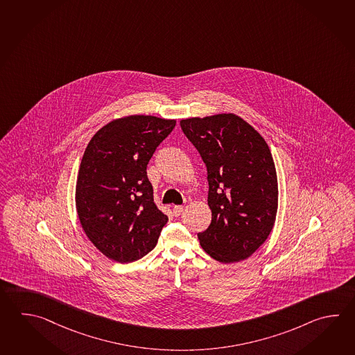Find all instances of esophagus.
<instances>
[{"label":"esophagus","instance_id":"1","mask_svg":"<svg viewBox=\"0 0 355 355\" xmlns=\"http://www.w3.org/2000/svg\"><path fill=\"white\" fill-rule=\"evenodd\" d=\"M182 212H183V206H174L173 207V215L175 217L180 216Z\"/></svg>","mask_w":355,"mask_h":355}]
</instances>
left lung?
Wrapping results in <instances>:
<instances>
[{
    "label": "left lung",
    "mask_w": 355,
    "mask_h": 355,
    "mask_svg": "<svg viewBox=\"0 0 355 355\" xmlns=\"http://www.w3.org/2000/svg\"><path fill=\"white\" fill-rule=\"evenodd\" d=\"M181 128L207 168L211 224L200 244L221 263L244 261L275 225L278 182L266 140L234 114L181 120Z\"/></svg>",
    "instance_id": "obj_1"
}]
</instances>
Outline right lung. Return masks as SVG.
Wrapping results in <instances>:
<instances>
[{
  "mask_svg": "<svg viewBox=\"0 0 355 355\" xmlns=\"http://www.w3.org/2000/svg\"><path fill=\"white\" fill-rule=\"evenodd\" d=\"M175 120L134 115L97 131L80 162L76 207L102 254L130 263L152 252L168 217L157 207L146 166Z\"/></svg>",
  "mask_w": 355,
  "mask_h": 355,
  "instance_id": "obj_1",
  "label": "right lung"
}]
</instances>
